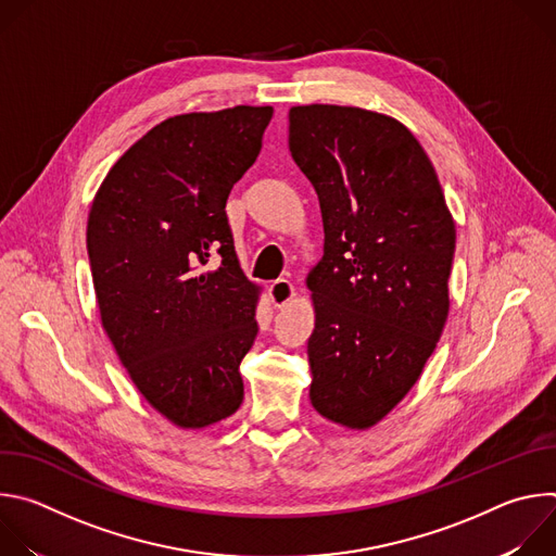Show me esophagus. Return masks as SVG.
<instances>
[{
    "label": "esophagus",
    "mask_w": 556,
    "mask_h": 556,
    "mask_svg": "<svg viewBox=\"0 0 556 556\" xmlns=\"http://www.w3.org/2000/svg\"><path fill=\"white\" fill-rule=\"evenodd\" d=\"M268 294H270V301L275 307H283L292 301L294 296V286L288 281V279H277L268 286Z\"/></svg>",
    "instance_id": "obj_1"
}]
</instances>
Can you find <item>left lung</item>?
I'll return each instance as SVG.
<instances>
[{
  "instance_id": "8db88e82",
  "label": "left lung",
  "mask_w": 556,
  "mask_h": 556,
  "mask_svg": "<svg viewBox=\"0 0 556 556\" xmlns=\"http://www.w3.org/2000/svg\"><path fill=\"white\" fill-rule=\"evenodd\" d=\"M288 147L319 195L324 257L307 273L309 403L378 425L420 378L448 316L455 222L416 136L352 105H294Z\"/></svg>"
}]
</instances>
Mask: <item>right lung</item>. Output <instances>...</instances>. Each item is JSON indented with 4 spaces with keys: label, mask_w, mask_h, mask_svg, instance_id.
<instances>
[{
    "label": "right lung",
    "mask_w": 556,
    "mask_h": 556,
    "mask_svg": "<svg viewBox=\"0 0 556 556\" xmlns=\"http://www.w3.org/2000/svg\"><path fill=\"white\" fill-rule=\"evenodd\" d=\"M270 118V105H235L163 121L118 157L88 215L103 330L142 399L180 429L244 401L262 288L240 268L224 208Z\"/></svg>",
    "instance_id": "1"
}]
</instances>
